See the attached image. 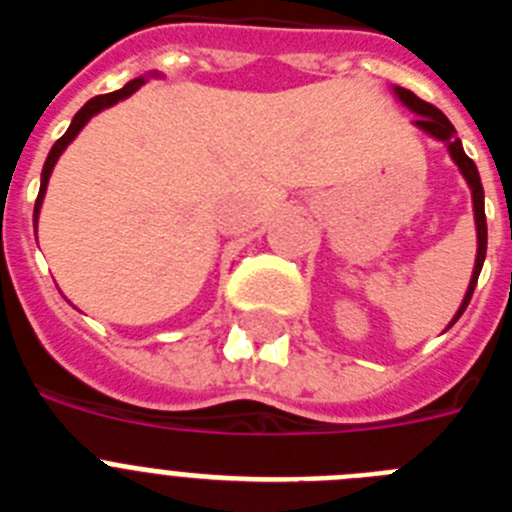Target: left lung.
Returning a JSON list of instances; mask_svg holds the SVG:
<instances>
[{
  "label": "left lung",
  "instance_id": "left-lung-1",
  "mask_svg": "<svg viewBox=\"0 0 512 512\" xmlns=\"http://www.w3.org/2000/svg\"><path fill=\"white\" fill-rule=\"evenodd\" d=\"M392 92H395V97L400 99L405 107H408L410 112H415V120L413 125L420 130V133H425L428 138L438 140V143H443L446 146V151H449L451 161H454L456 166H459L461 176H464V182L469 184V189H472V207H474V225H477V259H474V269H472V279H469V287H467V295H464V300H461L459 310H456V315L451 318V323L446 325V330L451 328V325L456 323V320L461 318V312L467 310L469 300H472V292L474 287H477V279H479V271H482V264H485V256H487V220H485V189H482V182H479V171L477 166H474L472 158L464 153V146H461V140L456 138V130L454 125L449 122V117L443 115L438 107H433V104L423 102L420 97H415L410 89H402V87H395L392 84ZM510 241H512V223H510Z\"/></svg>",
  "mask_w": 512,
  "mask_h": 512
}]
</instances>
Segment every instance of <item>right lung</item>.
Listing matches in <instances>:
<instances>
[{
  "label": "right lung",
  "instance_id": "1",
  "mask_svg": "<svg viewBox=\"0 0 512 512\" xmlns=\"http://www.w3.org/2000/svg\"><path fill=\"white\" fill-rule=\"evenodd\" d=\"M156 76H161V74H158V71H148L146 76H138V79L128 81V84H125L122 89H117V92L92 97L87 104H84V107H81L79 112H76L74 120H71V125H69V130H66V133L56 140V143H53L51 153H48V158H45V164H43V174H40V192H38V200H35V210H33L35 238H38V217H40V207H43V200H45V189H48V179H51L53 166H56V161L61 158V153L71 146V140H74L76 135L84 130V125H87L94 115H99V112L107 110V107H112V104L122 102V99H128L130 94L138 92L143 84H148V79H156Z\"/></svg>",
  "mask_w": 512,
  "mask_h": 512
}]
</instances>
